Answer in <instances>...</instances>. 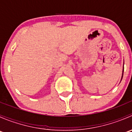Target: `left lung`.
Listing matches in <instances>:
<instances>
[{
  "mask_svg": "<svg viewBox=\"0 0 132 132\" xmlns=\"http://www.w3.org/2000/svg\"><path fill=\"white\" fill-rule=\"evenodd\" d=\"M123 71H124V65H123V73H122V77H121V81L122 78H123Z\"/></svg>",
  "mask_w": 132,
  "mask_h": 132,
  "instance_id": "8db88e82",
  "label": "left lung"
}]
</instances>
